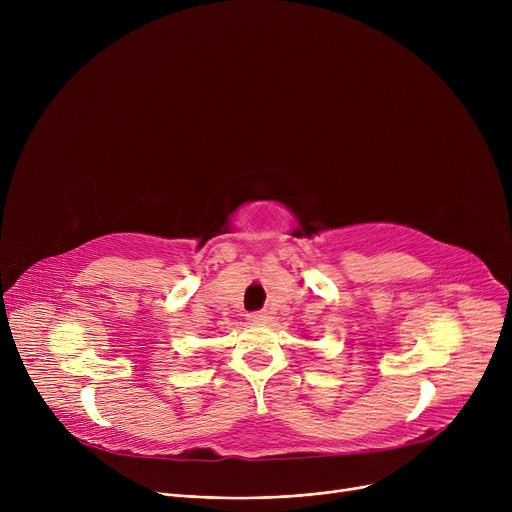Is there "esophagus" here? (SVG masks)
Returning a JSON list of instances; mask_svg holds the SVG:
<instances>
[{
    "label": "esophagus",
    "instance_id": "obj_1",
    "mask_svg": "<svg viewBox=\"0 0 512 512\" xmlns=\"http://www.w3.org/2000/svg\"><path fill=\"white\" fill-rule=\"evenodd\" d=\"M249 319L257 321V324H261V321L267 319V313L265 311H253V313H249Z\"/></svg>",
    "mask_w": 512,
    "mask_h": 512
}]
</instances>
